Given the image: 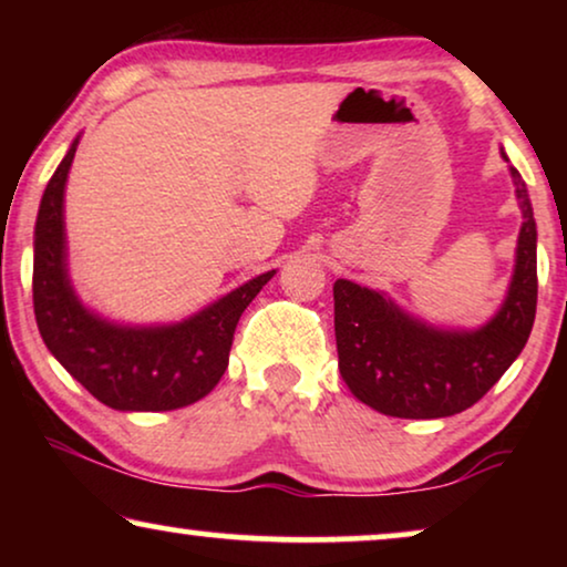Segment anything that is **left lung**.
Listing matches in <instances>:
<instances>
[{"mask_svg":"<svg viewBox=\"0 0 567 567\" xmlns=\"http://www.w3.org/2000/svg\"><path fill=\"white\" fill-rule=\"evenodd\" d=\"M501 157L508 162L506 152ZM514 177L522 229L506 299L475 330L436 328L384 291L346 278L332 286L340 377L363 405L392 417H449L475 405L529 340L537 315V224L526 183Z\"/></svg>","mask_w":567,"mask_h":567,"instance_id":"1","label":"left lung"}]
</instances>
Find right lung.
Returning <instances> with one entry per match:
<instances>
[{
  "label": "right lung",
  "mask_w": 567,
  "mask_h": 567,
  "mask_svg": "<svg viewBox=\"0 0 567 567\" xmlns=\"http://www.w3.org/2000/svg\"><path fill=\"white\" fill-rule=\"evenodd\" d=\"M80 136L45 185L33 237V307L41 338L61 367L103 405L159 413L193 405L219 384L235 328L276 270L169 324H123L92 312L69 278L64 193Z\"/></svg>",
  "instance_id": "1"
}]
</instances>
